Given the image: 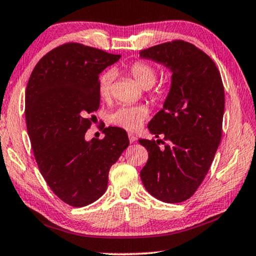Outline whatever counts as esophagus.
<instances>
[{
	"mask_svg": "<svg viewBox=\"0 0 256 256\" xmlns=\"http://www.w3.org/2000/svg\"><path fill=\"white\" fill-rule=\"evenodd\" d=\"M128 137H129V142H130V143H134V142H136V140H137L136 135H134V134H128Z\"/></svg>",
	"mask_w": 256,
	"mask_h": 256,
	"instance_id": "obj_1",
	"label": "esophagus"
}]
</instances>
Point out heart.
Wrapping results in <instances>:
<instances>
[{
    "label": "heart",
    "instance_id": "1",
    "mask_svg": "<svg viewBox=\"0 0 256 256\" xmlns=\"http://www.w3.org/2000/svg\"><path fill=\"white\" fill-rule=\"evenodd\" d=\"M128 73L137 84L143 89L151 88L156 81V70L145 62H135L129 66ZM113 74L105 72L98 81V94L103 100L111 96ZM148 118V110L143 106H120L108 116V122L118 128L128 132H135Z\"/></svg>",
    "mask_w": 256,
    "mask_h": 256
}]
</instances>
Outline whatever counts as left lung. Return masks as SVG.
<instances>
[{
  "mask_svg": "<svg viewBox=\"0 0 256 256\" xmlns=\"http://www.w3.org/2000/svg\"><path fill=\"white\" fill-rule=\"evenodd\" d=\"M140 56L164 64L172 73L164 108L148 126L151 134L156 138L162 135L164 140H138L148 152L140 170L142 182L161 202H182L202 184L221 142V74L208 54L182 40L144 49Z\"/></svg>",
  "mask_w": 256,
  "mask_h": 256,
  "instance_id": "8db88e82",
  "label": "left lung"
}]
</instances>
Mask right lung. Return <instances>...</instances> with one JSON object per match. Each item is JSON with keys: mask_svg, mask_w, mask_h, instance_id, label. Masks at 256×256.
<instances>
[{"mask_svg": "<svg viewBox=\"0 0 256 256\" xmlns=\"http://www.w3.org/2000/svg\"><path fill=\"white\" fill-rule=\"evenodd\" d=\"M120 54L80 43L49 51L26 87L25 116L35 160L54 194L73 207L96 202L108 188V172L129 145L124 129L104 128L103 140H86L100 108V73Z\"/></svg>", "mask_w": 256, "mask_h": 256, "instance_id": "obj_1", "label": "right lung"}]
</instances>
